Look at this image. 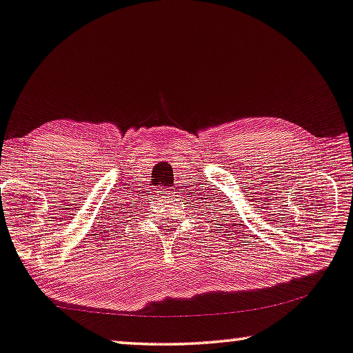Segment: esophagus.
Instances as JSON below:
<instances>
[{
  "label": "esophagus",
  "instance_id": "obj_1",
  "mask_svg": "<svg viewBox=\"0 0 353 353\" xmlns=\"http://www.w3.org/2000/svg\"><path fill=\"white\" fill-rule=\"evenodd\" d=\"M160 196H161V198H168V199H170V198L174 196V194H172V192H171V190H168V188H161V190H160Z\"/></svg>",
  "mask_w": 353,
  "mask_h": 353
}]
</instances>
